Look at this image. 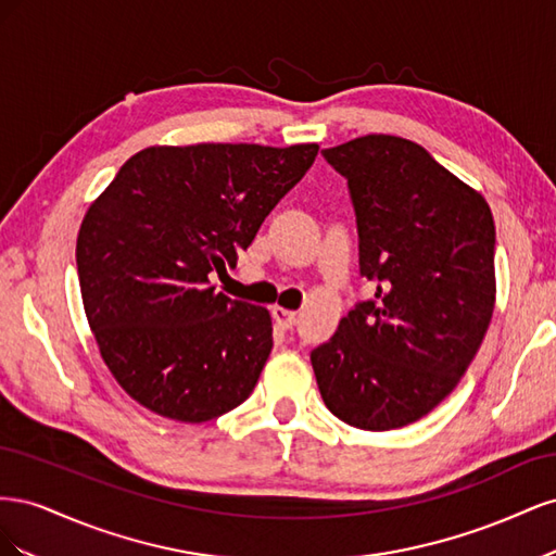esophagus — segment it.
I'll return each instance as SVG.
<instances>
[{
	"label": "esophagus",
	"instance_id": "34e87169",
	"mask_svg": "<svg viewBox=\"0 0 556 556\" xmlns=\"http://www.w3.org/2000/svg\"><path fill=\"white\" fill-rule=\"evenodd\" d=\"M271 313H274V319H276L280 329H292V327H294V323H296V313H294V311L274 306Z\"/></svg>",
	"mask_w": 556,
	"mask_h": 556
}]
</instances>
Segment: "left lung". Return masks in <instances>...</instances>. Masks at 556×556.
<instances>
[{
  "mask_svg": "<svg viewBox=\"0 0 556 556\" xmlns=\"http://www.w3.org/2000/svg\"><path fill=\"white\" fill-rule=\"evenodd\" d=\"M323 155L348 180L359 274L376 296L311 352L319 394L350 427H406L457 387L490 327L494 217L408 139L368 134Z\"/></svg>",
  "mask_w": 556,
  "mask_h": 556,
  "instance_id": "8db88e82",
  "label": "left lung"
}]
</instances>
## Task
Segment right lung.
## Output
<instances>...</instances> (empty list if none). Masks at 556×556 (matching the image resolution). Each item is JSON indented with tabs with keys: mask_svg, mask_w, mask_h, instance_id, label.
<instances>
[{
	"mask_svg": "<svg viewBox=\"0 0 556 556\" xmlns=\"http://www.w3.org/2000/svg\"><path fill=\"white\" fill-rule=\"evenodd\" d=\"M319 146H153L88 208L76 241L83 306L117 384L176 422L220 417L271 355V315L215 292Z\"/></svg>",
	"mask_w": 556,
	"mask_h": 556,
	"instance_id": "add662e5",
	"label": "right lung"
}]
</instances>
